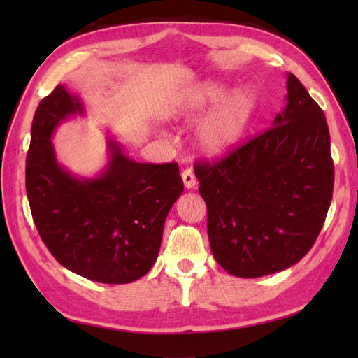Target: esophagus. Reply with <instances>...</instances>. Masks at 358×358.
<instances>
[{
    "instance_id": "obj_1",
    "label": "esophagus",
    "mask_w": 358,
    "mask_h": 358,
    "mask_svg": "<svg viewBox=\"0 0 358 358\" xmlns=\"http://www.w3.org/2000/svg\"><path fill=\"white\" fill-rule=\"evenodd\" d=\"M181 178H183V183L186 189H194L196 186V178L191 169H186L181 173Z\"/></svg>"
}]
</instances>
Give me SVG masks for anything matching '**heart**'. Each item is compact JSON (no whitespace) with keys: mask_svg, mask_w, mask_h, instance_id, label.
Segmentation results:
<instances>
[{"mask_svg":"<svg viewBox=\"0 0 358 358\" xmlns=\"http://www.w3.org/2000/svg\"><path fill=\"white\" fill-rule=\"evenodd\" d=\"M227 85L204 80L186 89L173 106V118L195 121L204 117L194 132V146L204 158L218 159L238 146L252 121L257 96L249 87L227 95Z\"/></svg>","mask_w":358,"mask_h":358,"instance_id":"obj_1","label":"heart"}]
</instances>
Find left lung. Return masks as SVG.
<instances>
[{
    "label": "left lung",
    "instance_id": "8db88e82",
    "mask_svg": "<svg viewBox=\"0 0 358 358\" xmlns=\"http://www.w3.org/2000/svg\"><path fill=\"white\" fill-rule=\"evenodd\" d=\"M286 104L262 135L215 164H196L212 254L240 278L291 268L320 234L334 163L324 113L286 73Z\"/></svg>",
    "mask_w": 358,
    "mask_h": 358
}]
</instances>
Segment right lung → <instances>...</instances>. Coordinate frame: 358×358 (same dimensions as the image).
Returning a JSON list of instances; mask_svg holds the SVG:
<instances>
[{
    "label": "right lung",
    "mask_w": 358,
    "mask_h": 358,
    "mask_svg": "<svg viewBox=\"0 0 358 358\" xmlns=\"http://www.w3.org/2000/svg\"><path fill=\"white\" fill-rule=\"evenodd\" d=\"M77 115H87L85 104L63 85L38 104L26 158L34 222L66 269L98 283H132L154 266L166 217L183 194L178 164L136 163L108 138L103 169L73 173L58 162L52 138Z\"/></svg>",
    "instance_id": "right-lung-1"
}]
</instances>
